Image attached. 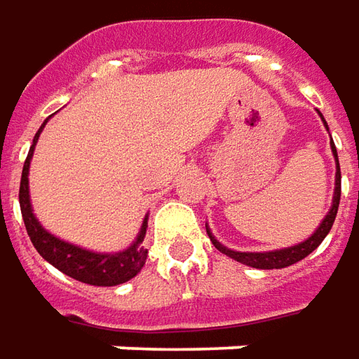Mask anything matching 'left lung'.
<instances>
[{"label": "left lung", "mask_w": 359, "mask_h": 359, "mask_svg": "<svg viewBox=\"0 0 359 359\" xmlns=\"http://www.w3.org/2000/svg\"><path fill=\"white\" fill-rule=\"evenodd\" d=\"M322 117V113H318ZM324 121V127L327 129L326 118L322 117ZM332 153H334V158H336V187H334V198H332V206L327 210V215L324 217V220L320 222V226L306 238V241L298 242L294 246H286V248H278V250H268V252H238V250H232L229 246H224L222 242H218L215 238V234L210 232V229L206 226V232H208V238L212 241V244L217 246V250H220L222 254H226L229 258L241 262V264L250 266V268H258V270H278V268H286V266L296 264L300 262L302 258H306L310 252H314L316 248L322 244V241L327 236V232L332 229L334 220H336V215H338V206H340V194H341V172H340V161H338V153H336V147L332 142Z\"/></svg>", "instance_id": "1"}]
</instances>
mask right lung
<instances>
[{"label": "right lung", "instance_id": "1", "mask_svg": "<svg viewBox=\"0 0 359 359\" xmlns=\"http://www.w3.org/2000/svg\"><path fill=\"white\" fill-rule=\"evenodd\" d=\"M47 121L39 127V130L33 137V144L29 149V155L25 158L23 172H21V184H19L21 217H23V222H25V229H27V234L32 238L33 246L49 264L55 266L57 270H61L63 274H67L71 278L79 280L83 284H91V286H118V284H125L130 278H135L142 270L144 262H147L149 250L142 246V241H144V234H147L149 215L142 218L141 230H139L137 238L125 250L95 252V250H87V248L77 246V244H71V242L63 241V238H57L55 234H51L49 230L45 229L43 224L37 220L35 212H33L29 179L27 177H29V167H32L35 144L39 141V135L47 125Z\"/></svg>", "mask_w": 359, "mask_h": 359}]
</instances>
